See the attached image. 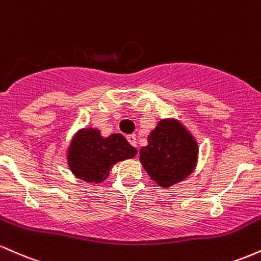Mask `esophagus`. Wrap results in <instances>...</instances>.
<instances>
[{
  "label": "esophagus",
  "instance_id": "obj_1",
  "mask_svg": "<svg viewBox=\"0 0 261 261\" xmlns=\"http://www.w3.org/2000/svg\"><path fill=\"white\" fill-rule=\"evenodd\" d=\"M126 139L128 142H130V145H133L134 147H137V140H136V135H127Z\"/></svg>",
  "mask_w": 261,
  "mask_h": 261
}]
</instances>
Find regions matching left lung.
<instances>
[{"label":"left lung","instance_id":"obj_1","mask_svg":"<svg viewBox=\"0 0 261 261\" xmlns=\"http://www.w3.org/2000/svg\"><path fill=\"white\" fill-rule=\"evenodd\" d=\"M148 145L140 149V162L160 187L178 184L195 169L197 142L181 122L164 119L147 137Z\"/></svg>","mask_w":261,"mask_h":261}]
</instances>
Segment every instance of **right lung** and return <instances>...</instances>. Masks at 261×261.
I'll return each mask as SVG.
<instances>
[{
  "mask_svg": "<svg viewBox=\"0 0 261 261\" xmlns=\"http://www.w3.org/2000/svg\"><path fill=\"white\" fill-rule=\"evenodd\" d=\"M137 149L121 134L103 137L98 128H82L74 135L68 147L67 163L79 179L101 182L109 176L118 162L134 158Z\"/></svg>",
  "mask_w": 261,
  "mask_h": 261,
  "instance_id": "1",
  "label": "right lung"
}]
</instances>
